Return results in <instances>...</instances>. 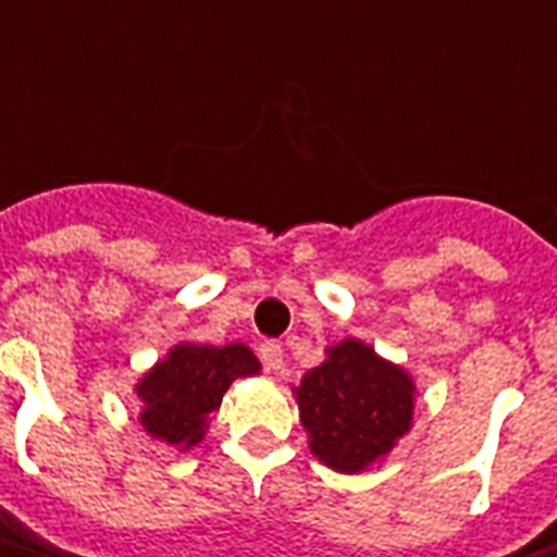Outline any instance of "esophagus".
<instances>
[{"label": "esophagus", "mask_w": 557, "mask_h": 557, "mask_svg": "<svg viewBox=\"0 0 557 557\" xmlns=\"http://www.w3.org/2000/svg\"><path fill=\"white\" fill-rule=\"evenodd\" d=\"M260 359H263V366H267L269 372H278L282 362H285L282 344H278V341H263V344H260Z\"/></svg>", "instance_id": "esophagus-1"}]
</instances>
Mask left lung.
I'll list each match as a JSON object with an SVG mask.
<instances>
[{
    "label": "left lung",
    "mask_w": 557,
    "mask_h": 557,
    "mask_svg": "<svg viewBox=\"0 0 557 557\" xmlns=\"http://www.w3.org/2000/svg\"><path fill=\"white\" fill-rule=\"evenodd\" d=\"M412 381L372 347L344 341L297 387L310 446L334 471L356 474L381 459L412 421Z\"/></svg>",
    "instance_id": "8db88e82"
}]
</instances>
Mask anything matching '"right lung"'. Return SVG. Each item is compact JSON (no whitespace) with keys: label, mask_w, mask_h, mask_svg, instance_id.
Listing matches in <instances>:
<instances>
[{"label":"right lung","mask_w":557,"mask_h":557,"mask_svg":"<svg viewBox=\"0 0 557 557\" xmlns=\"http://www.w3.org/2000/svg\"><path fill=\"white\" fill-rule=\"evenodd\" d=\"M253 372H260V362L242 344H180L136 387L145 403V431L173 446H195L203 437V418L220 409L228 384Z\"/></svg>","instance_id":"add662e5"}]
</instances>
